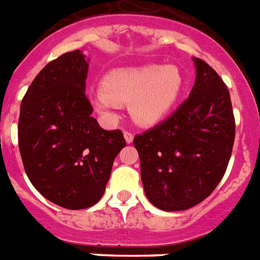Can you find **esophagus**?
<instances>
[{
  "mask_svg": "<svg viewBox=\"0 0 260 260\" xmlns=\"http://www.w3.org/2000/svg\"><path fill=\"white\" fill-rule=\"evenodd\" d=\"M124 137H125V141L128 144H131L134 141V134L131 131H124Z\"/></svg>",
  "mask_w": 260,
  "mask_h": 260,
  "instance_id": "1",
  "label": "esophagus"
}]
</instances>
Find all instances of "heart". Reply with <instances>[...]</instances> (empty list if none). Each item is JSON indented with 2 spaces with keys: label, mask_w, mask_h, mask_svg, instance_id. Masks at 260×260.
<instances>
[{
  "label": "heart",
  "mask_w": 260,
  "mask_h": 260,
  "mask_svg": "<svg viewBox=\"0 0 260 260\" xmlns=\"http://www.w3.org/2000/svg\"><path fill=\"white\" fill-rule=\"evenodd\" d=\"M183 89V76L175 67L144 65L113 69L94 96L96 108L113 116L120 104H131L137 123H157L172 109Z\"/></svg>",
  "instance_id": "heart-1"
}]
</instances>
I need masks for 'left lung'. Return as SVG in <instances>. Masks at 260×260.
Segmentation results:
<instances>
[{
  "label": "left lung",
  "instance_id": "obj_1",
  "mask_svg": "<svg viewBox=\"0 0 260 260\" xmlns=\"http://www.w3.org/2000/svg\"><path fill=\"white\" fill-rule=\"evenodd\" d=\"M191 94L164 121L134 144L140 156L145 195L163 211H183L212 193L224 176L235 140L227 85L200 58Z\"/></svg>",
  "mask_w": 260,
  "mask_h": 260
}]
</instances>
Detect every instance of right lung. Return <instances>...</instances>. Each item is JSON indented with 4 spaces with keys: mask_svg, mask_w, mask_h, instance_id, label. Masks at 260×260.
Returning a JSON list of instances; mask_svg holds the SVG:
<instances>
[{
    "mask_svg": "<svg viewBox=\"0 0 260 260\" xmlns=\"http://www.w3.org/2000/svg\"><path fill=\"white\" fill-rule=\"evenodd\" d=\"M88 62L79 49L41 69L27 88L18 119L25 172L44 198L68 210L96 204L113 160L125 147L120 129H103L85 94Z\"/></svg>",
    "mask_w": 260,
    "mask_h": 260,
    "instance_id": "right-lung-1",
    "label": "right lung"
}]
</instances>
